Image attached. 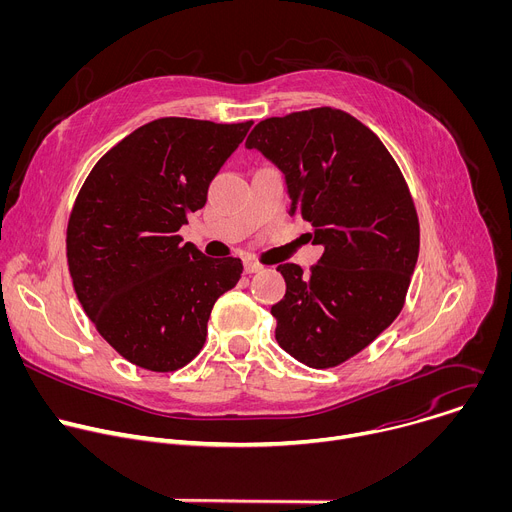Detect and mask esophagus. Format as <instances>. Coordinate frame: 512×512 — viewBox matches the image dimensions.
Listing matches in <instances>:
<instances>
[{"label":"esophagus","mask_w":512,"mask_h":512,"mask_svg":"<svg viewBox=\"0 0 512 512\" xmlns=\"http://www.w3.org/2000/svg\"><path fill=\"white\" fill-rule=\"evenodd\" d=\"M263 269V265H259L257 261H245V273H257V271H261Z\"/></svg>","instance_id":"obj_1"}]
</instances>
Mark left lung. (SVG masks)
Listing matches in <instances>:
<instances>
[{"mask_svg": "<svg viewBox=\"0 0 512 512\" xmlns=\"http://www.w3.org/2000/svg\"><path fill=\"white\" fill-rule=\"evenodd\" d=\"M245 145L285 174L289 212L324 247L310 273L277 267L285 296L271 306L275 340L312 369L338 367L403 310L419 255L409 186L383 141L334 107L263 119Z\"/></svg>", "mask_w": 512, "mask_h": 512, "instance_id": "8db88e82", "label": "left lung"}]
</instances>
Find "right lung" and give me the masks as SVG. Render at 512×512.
Listing matches in <instances>:
<instances>
[{"label": "right lung", "instance_id": "1", "mask_svg": "<svg viewBox=\"0 0 512 512\" xmlns=\"http://www.w3.org/2000/svg\"><path fill=\"white\" fill-rule=\"evenodd\" d=\"M251 125L150 121L79 190L66 229L72 285L97 332L135 367H186L204 346L214 302L241 279V259L206 257L178 231Z\"/></svg>", "mask_w": 512, "mask_h": 512}]
</instances>
